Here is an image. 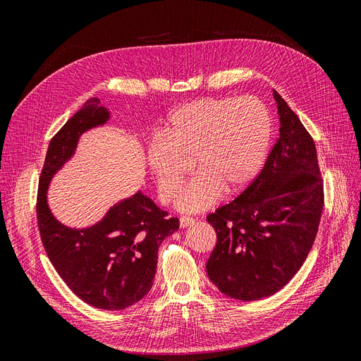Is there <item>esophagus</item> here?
<instances>
[{"label": "esophagus", "instance_id": "esophagus-1", "mask_svg": "<svg viewBox=\"0 0 361 361\" xmlns=\"http://www.w3.org/2000/svg\"><path fill=\"white\" fill-rule=\"evenodd\" d=\"M195 223V220L192 216H180V227L185 228V227H190Z\"/></svg>", "mask_w": 361, "mask_h": 361}]
</instances>
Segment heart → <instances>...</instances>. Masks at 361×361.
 I'll list each match as a JSON object with an SVG mask.
<instances>
[{"instance_id": "heart-1", "label": "heart", "mask_w": 361, "mask_h": 361, "mask_svg": "<svg viewBox=\"0 0 361 361\" xmlns=\"http://www.w3.org/2000/svg\"><path fill=\"white\" fill-rule=\"evenodd\" d=\"M272 135V118L257 97H204L171 111L161 135L149 141L146 159L164 200L185 176L197 174L179 191L176 206L200 212L226 195L243 192L260 171Z\"/></svg>"}]
</instances>
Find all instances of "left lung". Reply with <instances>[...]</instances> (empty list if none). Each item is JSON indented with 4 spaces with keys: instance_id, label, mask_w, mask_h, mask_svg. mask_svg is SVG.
I'll list each match as a JSON object with an SVG mask.
<instances>
[{
    "instance_id": "left-lung-1",
    "label": "left lung",
    "mask_w": 361,
    "mask_h": 361,
    "mask_svg": "<svg viewBox=\"0 0 361 361\" xmlns=\"http://www.w3.org/2000/svg\"><path fill=\"white\" fill-rule=\"evenodd\" d=\"M280 137L247 190L206 220L216 232L207 277L224 295L256 301L297 274L314 243L324 185L314 141L274 90Z\"/></svg>"
}]
</instances>
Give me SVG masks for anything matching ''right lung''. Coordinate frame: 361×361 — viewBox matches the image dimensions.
Returning a JSON list of instances; mask_svg holds the SVG:
<instances>
[{
	"label": "right lung",
	"instance_id": "obj_1",
	"mask_svg": "<svg viewBox=\"0 0 361 361\" xmlns=\"http://www.w3.org/2000/svg\"><path fill=\"white\" fill-rule=\"evenodd\" d=\"M108 120L110 111L92 97L52 137L39 179L36 211L43 247L69 289L96 309L122 310L150 290L158 248L178 231L179 220L169 218L138 191L111 206L101 221L75 228L52 215L47 195L51 179L73 157L80 137Z\"/></svg>",
	"mask_w": 361,
	"mask_h": 361
}]
</instances>
